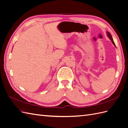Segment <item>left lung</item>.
<instances>
[{"label":"left lung","instance_id":"left-lung-1","mask_svg":"<svg viewBox=\"0 0 128 128\" xmlns=\"http://www.w3.org/2000/svg\"><path fill=\"white\" fill-rule=\"evenodd\" d=\"M107 35L108 37L110 38V40H111V42H112V43H113V45H114L115 46V47H116L115 44L114 42V40H113V38H112V35L110 34L109 32H107Z\"/></svg>","mask_w":128,"mask_h":128}]
</instances>
